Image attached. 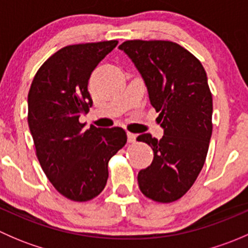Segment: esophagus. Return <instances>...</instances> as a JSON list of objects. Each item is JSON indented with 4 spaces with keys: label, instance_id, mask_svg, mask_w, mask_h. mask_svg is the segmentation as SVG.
<instances>
[{
    "label": "esophagus",
    "instance_id": "obj_1",
    "mask_svg": "<svg viewBox=\"0 0 248 248\" xmlns=\"http://www.w3.org/2000/svg\"><path fill=\"white\" fill-rule=\"evenodd\" d=\"M127 138H128V142H134L136 141L137 134L132 133V132H127Z\"/></svg>",
    "mask_w": 248,
    "mask_h": 248
}]
</instances>
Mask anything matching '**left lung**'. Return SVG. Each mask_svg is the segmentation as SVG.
Instances as JSON below:
<instances>
[{
	"label": "left lung",
	"instance_id": "left-lung-1",
	"mask_svg": "<svg viewBox=\"0 0 248 248\" xmlns=\"http://www.w3.org/2000/svg\"><path fill=\"white\" fill-rule=\"evenodd\" d=\"M144 78L164 136H139L154 151L151 166L138 174L141 193L172 202L193 186L204 167L212 134V94L198 59L170 41H126L119 46Z\"/></svg>",
	"mask_w": 248,
	"mask_h": 248
}]
</instances>
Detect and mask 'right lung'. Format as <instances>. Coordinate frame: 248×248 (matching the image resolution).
<instances>
[{
	"instance_id": "obj_1",
	"label": "right lung",
	"mask_w": 248,
	"mask_h": 248,
	"mask_svg": "<svg viewBox=\"0 0 248 248\" xmlns=\"http://www.w3.org/2000/svg\"><path fill=\"white\" fill-rule=\"evenodd\" d=\"M117 43L62 47L42 64L30 87L27 121L37 158L52 186L69 201L89 202L103 191L110 158L127 142L121 127L84 129L79 122L92 106L91 73Z\"/></svg>"
}]
</instances>
